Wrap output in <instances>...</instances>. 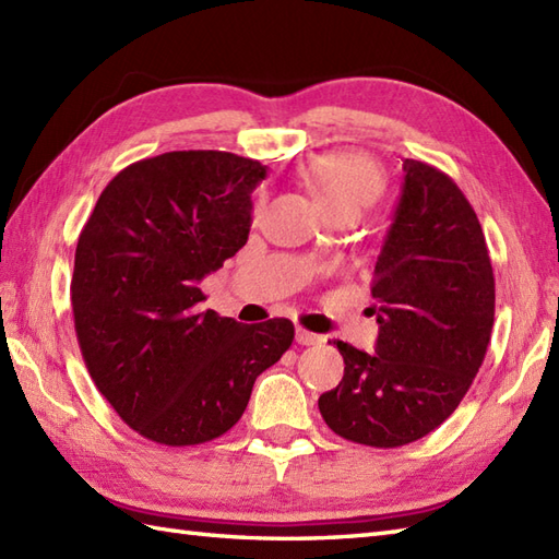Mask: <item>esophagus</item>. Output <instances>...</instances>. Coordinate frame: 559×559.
<instances>
[{"label":"esophagus","mask_w":559,"mask_h":559,"mask_svg":"<svg viewBox=\"0 0 559 559\" xmlns=\"http://www.w3.org/2000/svg\"><path fill=\"white\" fill-rule=\"evenodd\" d=\"M295 341H298L300 346H319V343H322L324 338L312 334V331H307V329H298V331H295Z\"/></svg>","instance_id":"1"}]
</instances>
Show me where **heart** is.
I'll return each instance as SVG.
<instances>
[{"label": "heart", "mask_w": 559, "mask_h": 559, "mask_svg": "<svg viewBox=\"0 0 559 559\" xmlns=\"http://www.w3.org/2000/svg\"><path fill=\"white\" fill-rule=\"evenodd\" d=\"M307 185L326 213L362 211L382 194L384 175L365 153L338 151L312 160L305 170ZM261 209V201L257 211Z\"/></svg>", "instance_id": "obj_1"}]
</instances>
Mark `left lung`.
<instances>
[{
	"label": "left lung",
	"instance_id": "1",
	"mask_svg": "<svg viewBox=\"0 0 559 559\" xmlns=\"http://www.w3.org/2000/svg\"><path fill=\"white\" fill-rule=\"evenodd\" d=\"M372 298L374 353L334 341L346 367L338 386L319 396V411L343 439L391 449L430 435L456 411L495 322V276L478 216L432 165L403 160Z\"/></svg>",
	"mask_w": 559,
	"mask_h": 559
}]
</instances>
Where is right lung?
Masks as SVG:
<instances>
[{"label": "right lung", "mask_w": 559, "mask_h": 559, "mask_svg": "<svg viewBox=\"0 0 559 559\" xmlns=\"http://www.w3.org/2000/svg\"><path fill=\"white\" fill-rule=\"evenodd\" d=\"M266 165L225 151L132 163L83 225L71 276L81 355L117 415L151 442L204 444L242 418L290 319L240 324L199 283L242 249Z\"/></svg>", "instance_id": "add662e5"}]
</instances>
